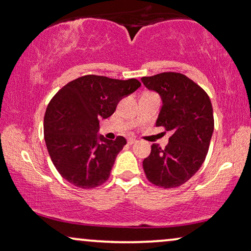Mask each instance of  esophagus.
I'll return each mask as SVG.
<instances>
[{
    "label": "esophagus",
    "mask_w": 251,
    "mask_h": 251,
    "mask_svg": "<svg viewBox=\"0 0 251 251\" xmlns=\"http://www.w3.org/2000/svg\"><path fill=\"white\" fill-rule=\"evenodd\" d=\"M127 142H128V145H134V143L136 142V140L134 138H129L127 140Z\"/></svg>",
    "instance_id": "esophagus-1"
}]
</instances>
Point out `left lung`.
<instances>
[{"mask_svg": "<svg viewBox=\"0 0 251 251\" xmlns=\"http://www.w3.org/2000/svg\"><path fill=\"white\" fill-rule=\"evenodd\" d=\"M141 81L162 100L156 126L172 132L165 149L157 143L151 146L143 170L153 185L178 187L199 171L208 153L215 126L211 101L201 87L181 73H159L143 76Z\"/></svg>", "mask_w": 251, "mask_h": 251, "instance_id": "8db88e82", "label": "left lung"}]
</instances>
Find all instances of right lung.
<instances>
[{
  "instance_id": "obj_1",
  "label": "right lung",
  "mask_w": 251,
  "mask_h": 251,
  "mask_svg": "<svg viewBox=\"0 0 251 251\" xmlns=\"http://www.w3.org/2000/svg\"><path fill=\"white\" fill-rule=\"evenodd\" d=\"M141 82L102 75H83L59 89L47 106L43 132L49 156L63 178L79 188H94L108 180L115 159L126 145L99 133L100 120Z\"/></svg>"
}]
</instances>
